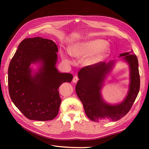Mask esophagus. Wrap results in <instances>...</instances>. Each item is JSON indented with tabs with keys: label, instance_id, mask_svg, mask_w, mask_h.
I'll list each match as a JSON object with an SVG mask.
<instances>
[{
	"label": "esophagus",
	"instance_id": "esophagus-1",
	"mask_svg": "<svg viewBox=\"0 0 149 149\" xmlns=\"http://www.w3.org/2000/svg\"><path fill=\"white\" fill-rule=\"evenodd\" d=\"M78 80H79V78L77 76H75L73 78V83H77L78 81Z\"/></svg>",
	"mask_w": 149,
	"mask_h": 149
}]
</instances>
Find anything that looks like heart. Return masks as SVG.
<instances>
[{
	"label": "heart",
	"instance_id": "heart-1",
	"mask_svg": "<svg viewBox=\"0 0 149 149\" xmlns=\"http://www.w3.org/2000/svg\"><path fill=\"white\" fill-rule=\"evenodd\" d=\"M106 44L107 42L105 40L102 39L88 40L74 45L70 49V53L73 57L80 58L97 51L94 55L89 56L85 61L87 64L91 65L100 60L107 53L109 48L106 46Z\"/></svg>",
	"mask_w": 149,
	"mask_h": 149
}]
</instances>
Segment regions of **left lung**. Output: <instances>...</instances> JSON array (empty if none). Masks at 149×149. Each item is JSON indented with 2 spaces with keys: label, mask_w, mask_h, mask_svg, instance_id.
Returning <instances> with one entry per match:
<instances>
[{
  "label": "left lung",
  "mask_w": 149,
  "mask_h": 149,
  "mask_svg": "<svg viewBox=\"0 0 149 149\" xmlns=\"http://www.w3.org/2000/svg\"><path fill=\"white\" fill-rule=\"evenodd\" d=\"M129 63L130 70L129 91L124 101L117 105H109L103 101L101 96L102 81L111 70L113 63L104 62L82 68L78 73L79 81L76 85V93L82 102L85 113L93 121L103 119L116 121L123 118L131 109L140 89L139 63L136 55L132 50L120 54Z\"/></svg>",
  "instance_id": "left-lung-1"
}]
</instances>
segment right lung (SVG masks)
Wrapping results in <instances>:
<instances>
[{
    "mask_svg": "<svg viewBox=\"0 0 149 149\" xmlns=\"http://www.w3.org/2000/svg\"><path fill=\"white\" fill-rule=\"evenodd\" d=\"M58 47L49 39L25 38L20 42L8 70V91L15 106L26 118L45 121L57 116L61 102L58 88L70 83L73 75L59 73L55 67ZM42 61V66L33 77L31 63Z\"/></svg>",
    "mask_w": 149,
    "mask_h": 149,
    "instance_id": "add662e5",
    "label": "right lung"
}]
</instances>
